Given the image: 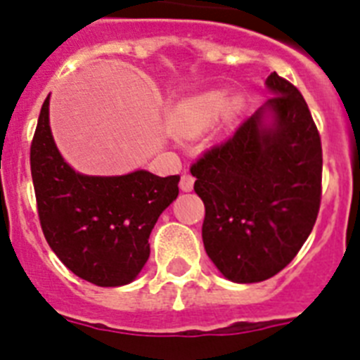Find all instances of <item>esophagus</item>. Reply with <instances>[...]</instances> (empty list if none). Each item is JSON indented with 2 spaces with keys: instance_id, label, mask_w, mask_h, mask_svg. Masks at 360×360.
<instances>
[{
  "instance_id": "esophagus-1",
  "label": "esophagus",
  "mask_w": 360,
  "mask_h": 360,
  "mask_svg": "<svg viewBox=\"0 0 360 360\" xmlns=\"http://www.w3.org/2000/svg\"><path fill=\"white\" fill-rule=\"evenodd\" d=\"M193 186H195V178L191 176V174H184L182 180H180V189L189 193V191H193Z\"/></svg>"
}]
</instances>
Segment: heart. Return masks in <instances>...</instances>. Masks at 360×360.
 Wrapping results in <instances>:
<instances>
[{"label": "heart", "mask_w": 360, "mask_h": 360, "mask_svg": "<svg viewBox=\"0 0 360 360\" xmlns=\"http://www.w3.org/2000/svg\"><path fill=\"white\" fill-rule=\"evenodd\" d=\"M231 106L225 91H202L182 98L171 110L169 124L176 135L196 136L207 131Z\"/></svg>", "instance_id": "obj_1"}]
</instances>
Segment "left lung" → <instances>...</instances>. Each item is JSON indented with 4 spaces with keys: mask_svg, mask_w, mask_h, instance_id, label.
Instances as JSON below:
<instances>
[{
    "mask_svg": "<svg viewBox=\"0 0 360 360\" xmlns=\"http://www.w3.org/2000/svg\"><path fill=\"white\" fill-rule=\"evenodd\" d=\"M272 97L191 167L205 205L202 238L234 283L272 278L295 257L317 219L323 149L303 95L270 73Z\"/></svg>",
    "mask_w": 360,
    "mask_h": 360,
    "instance_id": "left-lung-1",
    "label": "left lung"
}]
</instances>
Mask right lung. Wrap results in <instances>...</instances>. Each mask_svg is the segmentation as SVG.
<instances>
[{
    "instance_id": "right-lung-1",
    "label": "right lung",
    "mask_w": 360,
    "mask_h": 360,
    "mask_svg": "<svg viewBox=\"0 0 360 360\" xmlns=\"http://www.w3.org/2000/svg\"><path fill=\"white\" fill-rule=\"evenodd\" d=\"M50 95L30 146V169L41 229L56 256L97 287H122L149 257V234L178 196L180 176L139 169L120 176L73 171L53 142Z\"/></svg>"
}]
</instances>
